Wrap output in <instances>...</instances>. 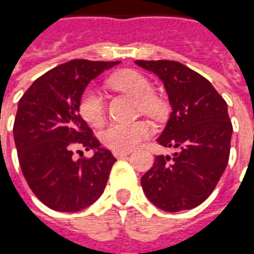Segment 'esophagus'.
<instances>
[{
  "instance_id": "esophagus-1",
  "label": "esophagus",
  "mask_w": 254,
  "mask_h": 254,
  "mask_svg": "<svg viewBox=\"0 0 254 254\" xmlns=\"http://www.w3.org/2000/svg\"><path fill=\"white\" fill-rule=\"evenodd\" d=\"M113 154H114L116 158L121 159V158H125V156H127V155L130 154V151H114Z\"/></svg>"
}]
</instances>
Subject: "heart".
<instances>
[{"mask_svg":"<svg viewBox=\"0 0 254 254\" xmlns=\"http://www.w3.org/2000/svg\"><path fill=\"white\" fill-rule=\"evenodd\" d=\"M110 85L118 91H124L140 99L141 110L148 116L156 117L162 113V105L152 96L154 88L148 78L134 70H124L110 78ZM80 114L89 125L98 127L103 124L106 116L105 100L99 89L88 88L80 99ZM151 127L147 122H116L107 127L102 133V141L106 147L116 151H127L147 138Z\"/></svg>","mask_w":254,"mask_h":254,"instance_id":"heart-1","label":"heart"}]
</instances>
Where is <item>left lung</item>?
Segmentation results:
<instances>
[{"instance_id":"left-lung-1","label":"left lung","mask_w":254,"mask_h":254,"mask_svg":"<svg viewBox=\"0 0 254 254\" xmlns=\"http://www.w3.org/2000/svg\"><path fill=\"white\" fill-rule=\"evenodd\" d=\"M162 80L171 114L156 141L177 151L155 156L141 177L148 200L167 212L200 205L226 170L233 125L227 103L207 78L177 61H136Z\"/></svg>"}]
</instances>
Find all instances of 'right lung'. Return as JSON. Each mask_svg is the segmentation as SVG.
Listing matches in <instances>:
<instances>
[{
	"label": "right lung",
	"instance_id": "obj_1",
	"mask_svg": "<svg viewBox=\"0 0 254 254\" xmlns=\"http://www.w3.org/2000/svg\"><path fill=\"white\" fill-rule=\"evenodd\" d=\"M118 64L73 60L35 80L19 100L13 138L20 167L34 194L52 209L77 212L105 190L117 159L91 134L80 99L94 78ZM77 149L94 155L73 160Z\"/></svg>",
	"mask_w": 254,
	"mask_h": 254
}]
</instances>
